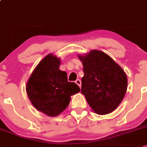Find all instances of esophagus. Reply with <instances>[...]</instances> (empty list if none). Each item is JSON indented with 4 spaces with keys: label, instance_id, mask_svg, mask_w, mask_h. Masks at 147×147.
I'll return each mask as SVG.
<instances>
[{
    "label": "esophagus",
    "instance_id": "1",
    "mask_svg": "<svg viewBox=\"0 0 147 147\" xmlns=\"http://www.w3.org/2000/svg\"><path fill=\"white\" fill-rule=\"evenodd\" d=\"M75 83H76V84H77V85L79 86V87H81V85H82V82H81L80 79H76V80L75 81Z\"/></svg>",
    "mask_w": 147,
    "mask_h": 147
}]
</instances>
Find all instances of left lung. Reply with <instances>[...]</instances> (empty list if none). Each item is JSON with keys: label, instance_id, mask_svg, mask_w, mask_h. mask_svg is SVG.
Wrapping results in <instances>:
<instances>
[{"label": "left lung", "instance_id": "1", "mask_svg": "<svg viewBox=\"0 0 147 147\" xmlns=\"http://www.w3.org/2000/svg\"><path fill=\"white\" fill-rule=\"evenodd\" d=\"M82 62L84 76L81 92L92 109L98 114H107L117 109L127 91L125 73L106 53L92 50L79 55Z\"/></svg>", "mask_w": 147, "mask_h": 147}]
</instances>
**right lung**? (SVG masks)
<instances>
[{
  "instance_id": "add662e5",
  "label": "right lung",
  "mask_w": 147,
  "mask_h": 147,
  "mask_svg": "<svg viewBox=\"0 0 147 147\" xmlns=\"http://www.w3.org/2000/svg\"><path fill=\"white\" fill-rule=\"evenodd\" d=\"M60 60L49 54L30 76L26 92L36 109L49 117H56L69 105L71 96L80 91L74 82H68L67 74L60 71Z\"/></svg>"
}]
</instances>
